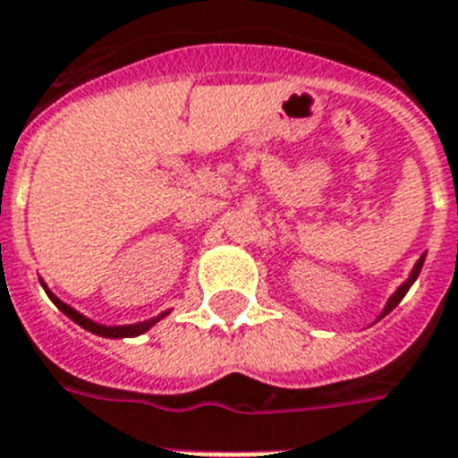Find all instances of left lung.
Here are the masks:
<instances>
[{"mask_svg": "<svg viewBox=\"0 0 458 458\" xmlns=\"http://www.w3.org/2000/svg\"><path fill=\"white\" fill-rule=\"evenodd\" d=\"M421 266H423V256L421 259H419V261H416V266H414V270H411V277L407 282H404L403 287L397 289L395 293H393V296H390V301H388V306H386V310H384V315H388L390 310H393V308L397 306V303H400V301L404 299V293L410 292V287H411V282L416 280V277H419V273H421ZM384 315H381V318H384Z\"/></svg>", "mask_w": 458, "mask_h": 458, "instance_id": "left-lung-1", "label": "left lung"}]
</instances>
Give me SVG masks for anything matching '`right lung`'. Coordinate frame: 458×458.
Returning <instances> with one entry per match:
<instances>
[{
    "label": "right lung",
    "mask_w": 458,
    "mask_h": 458,
    "mask_svg": "<svg viewBox=\"0 0 458 458\" xmlns=\"http://www.w3.org/2000/svg\"><path fill=\"white\" fill-rule=\"evenodd\" d=\"M42 287H44V292L48 293V299L54 301L55 306L61 308L63 313L68 315V318L72 319V322H77V325H80V327H84V329H87V332H91V334H98V336H106V338H124V336H139V334L148 332V329H150V327L155 325V322H157L159 318H165V315H166V313H162V315H159V318H152V319H148V322H139V325H124V327H103V325H96L94 319H89V318H84V315H81V313H77V310H74V308H70L68 303H63L61 299H55L54 293L48 292V289H47V284H44V282H42Z\"/></svg>",
    "instance_id": "right-lung-1"
}]
</instances>
